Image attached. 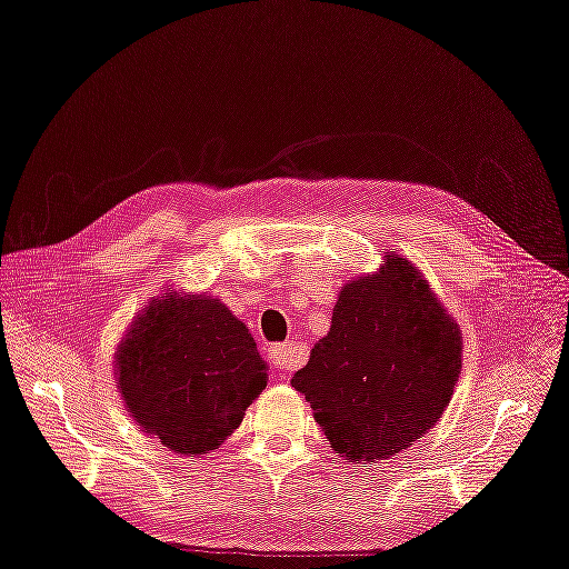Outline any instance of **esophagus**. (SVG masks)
<instances>
[{
	"instance_id": "34e87169",
	"label": "esophagus",
	"mask_w": 569,
	"mask_h": 569,
	"mask_svg": "<svg viewBox=\"0 0 569 569\" xmlns=\"http://www.w3.org/2000/svg\"><path fill=\"white\" fill-rule=\"evenodd\" d=\"M268 360L272 363L274 372L287 375L301 363V356L295 343H274V347L268 349Z\"/></svg>"
}]
</instances>
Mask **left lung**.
Returning a JSON list of instances; mask_svg holds the SVG:
<instances>
[{
  "mask_svg": "<svg viewBox=\"0 0 569 569\" xmlns=\"http://www.w3.org/2000/svg\"><path fill=\"white\" fill-rule=\"evenodd\" d=\"M460 330L401 256L341 289L332 325L291 377L332 449L387 460L432 429L460 375Z\"/></svg>",
  "mask_w": 569,
  "mask_h": 569,
  "instance_id": "obj_1",
  "label": "left lung"
}]
</instances>
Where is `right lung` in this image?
Segmentation results:
<instances>
[{
    "label": "right lung",
    "instance_id": "obj_1",
    "mask_svg": "<svg viewBox=\"0 0 569 569\" xmlns=\"http://www.w3.org/2000/svg\"><path fill=\"white\" fill-rule=\"evenodd\" d=\"M116 375L144 432L187 456L218 449L268 385L247 325L218 299L173 289L134 320Z\"/></svg>",
    "mask_w": 569,
    "mask_h": 569
}]
</instances>
